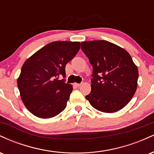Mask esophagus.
Returning a JSON list of instances; mask_svg holds the SVG:
<instances>
[{"instance_id": "obj_1", "label": "esophagus", "mask_w": 154, "mask_h": 154, "mask_svg": "<svg viewBox=\"0 0 154 154\" xmlns=\"http://www.w3.org/2000/svg\"><path fill=\"white\" fill-rule=\"evenodd\" d=\"M82 84H79V83H75V85L77 86V87H80Z\"/></svg>"}]
</instances>
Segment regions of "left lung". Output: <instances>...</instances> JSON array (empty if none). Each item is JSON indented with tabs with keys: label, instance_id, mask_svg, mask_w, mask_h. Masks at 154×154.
<instances>
[{
	"label": "left lung",
	"instance_id": "left-lung-1",
	"mask_svg": "<svg viewBox=\"0 0 154 154\" xmlns=\"http://www.w3.org/2000/svg\"><path fill=\"white\" fill-rule=\"evenodd\" d=\"M93 66L91 92L86 95L97 110L114 113L123 109L135 95L138 69L129 53L106 40L81 43Z\"/></svg>",
	"mask_w": 154,
	"mask_h": 154
}]
</instances>
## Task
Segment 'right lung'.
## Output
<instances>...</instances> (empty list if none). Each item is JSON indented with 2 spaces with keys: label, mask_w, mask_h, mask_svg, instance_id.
I'll return each instance as SVG.
<instances>
[{
  "label": "right lung",
  "mask_w": 154,
  "mask_h": 154,
  "mask_svg": "<svg viewBox=\"0 0 154 154\" xmlns=\"http://www.w3.org/2000/svg\"><path fill=\"white\" fill-rule=\"evenodd\" d=\"M80 48L79 42L55 41L26 60L17 79L23 103L29 112L48 119L64 110L73 88L58 79Z\"/></svg>",
  "instance_id": "obj_1"
}]
</instances>
